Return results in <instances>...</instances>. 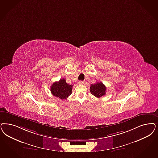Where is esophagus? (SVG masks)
I'll list each match as a JSON object with an SVG mask.
<instances>
[{
    "label": "esophagus",
    "mask_w": 158,
    "mask_h": 158,
    "mask_svg": "<svg viewBox=\"0 0 158 158\" xmlns=\"http://www.w3.org/2000/svg\"><path fill=\"white\" fill-rule=\"evenodd\" d=\"M78 83H79V85H83V84H84V82L82 81H79Z\"/></svg>",
    "instance_id": "obj_1"
}]
</instances>
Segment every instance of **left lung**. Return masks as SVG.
Wrapping results in <instances>:
<instances>
[{"label":"left lung","instance_id":"8db88e82","mask_svg":"<svg viewBox=\"0 0 158 158\" xmlns=\"http://www.w3.org/2000/svg\"><path fill=\"white\" fill-rule=\"evenodd\" d=\"M106 87L102 82H96L92 84L90 87V92L96 98H100L106 94Z\"/></svg>","mask_w":158,"mask_h":158}]
</instances>
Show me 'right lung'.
I'll use <instances>...</instances> for the list:
<instances>
[{
  "label": "right lung",
  "mask_w": 158,
  "mask_h": 158,
  "mask_svg": "<svg viewBox=\"0 0 158 158\" xmlns=\"http://www.w3.org/2000/svg\"><path fill=\"white\" fill-rule=\"evenodd\" d=\"M72 86L66 83L64 79H60V81L55 82L51 86V92L56 98L64 100L68 98L72 92Z\"/></svg>",
  "instance_id": "obj_1"
}]
</instances>
